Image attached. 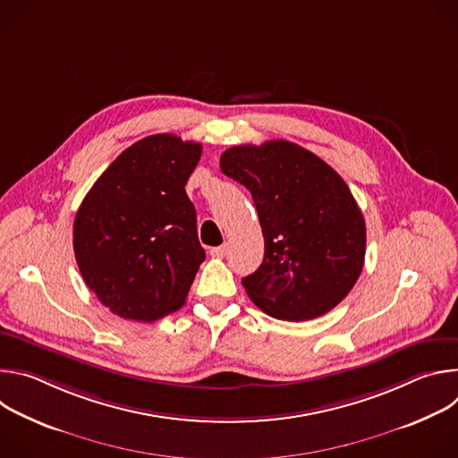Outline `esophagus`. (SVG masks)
<instances>
[{"label":"esophagus","instance_id":"esophagus-1","mask_svg":"<svg viewBox=\"0 0 458 458\" xmlns=\"http://www.w3.org/2000/svg\"><path fill=\"white\" fill-rule=\"evenodd\" d=\"M226 251H228V246H226V244H223V246H216V248H212V250H210L212 257H225V255H226Z\"/></svg>","mask_w":458,"mask_h":458}]
</instances>
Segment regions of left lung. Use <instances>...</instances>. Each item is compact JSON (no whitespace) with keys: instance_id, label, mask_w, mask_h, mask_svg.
Here are the masks:
<instances>
[{"instance_id":"1","label":"left lung","mask_w":458,"mask_h":458,"mask_svg":"<svg viewBox=\"0 0 458 458\" xmlns=\"http://www.w3.org/2000/svg\"><path fill=\"white\" fill-rule=\"evenodd\" d=\"M221 170L250 190L263 228V265L242 279L248 297L283 320L334 310L355 286L366 255V223L344 179L284 140L232 147Z\"/></svg>"}]
</instances>
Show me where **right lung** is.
Listing matches in <instances>:
<instances>
[{
    "label": "right lung",
    "mask_w": 458,
    "mask_h": 458,
    "mask_svg": "<svg viewBox=\"0 0 458 458\" xmlns=\"http://www.w3.org/2000/svg\"><path fill=\"white\" fill-rule=\"evenodd\" d=\"M203 147L148 136L94 182L74 219V253L87 286L112 313L154 322L179 310L205 250L184 184Z\"/></svg>",
    "instance_id": "right-lung-1"
}]
</instances>
